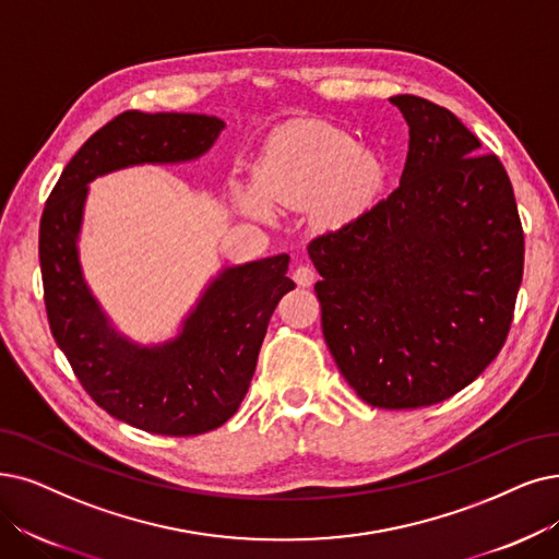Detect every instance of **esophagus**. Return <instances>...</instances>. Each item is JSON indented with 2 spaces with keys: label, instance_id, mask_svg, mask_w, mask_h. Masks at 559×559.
I'll return each instance as SVG.
<instances>
[{
  "label": "esophagus",
  "instance_id": "obj_1",
  "mask_svg": "<svg viewBox=\"0 0 559 559\" xmlns=\"http://www.w3.org/2000/svg\"><path fill=\"white\" fill-rule=\"evenodd\" d=\"M294 280H296L298 286H311L317 280V271H314V267H309V265H298L294 271Z\"/></svg>",
  "mask_w": 559,
  "mask_h": 559
}]
</instances>
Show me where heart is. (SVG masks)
<instances>
[{"label": "heart", "instance_id": "heart-1", "mask_svg": "<svg viewBox=\"0 0 559 559\" xmlns=\"http://www.w3.org/2000/svg\"><path fill=\"white\" fill-rule=\"evenodd\" d=\"M385 183V165L346 130L325 123L286 126L265 140L252 169L254 190L236 192V209L271 219V206L309 209L328 227L360 217Z\"/></svg>", "mask_w": 559, "mask_h": 559}]
</instances>
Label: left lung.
<instances>
[{"label":"left lung","mask_w":559,"mask_h":559,"mask_svg":"<svg viewBox=\"0 0 559 559\" xmlns=\"http://www.w3.org/2000/svg\"><path fill=\"white\" fill-rule=\"evenodd\" d=\"M408 123L399 188L307 245L325 344L376 408L433 406L504 346L523 280V227L498 155L450 109L390 98Z\"/></svg>","instance_id":"obj_1"}]
</instances>
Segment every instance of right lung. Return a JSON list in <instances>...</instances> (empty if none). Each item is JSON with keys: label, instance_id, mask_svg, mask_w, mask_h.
<instances>
[{"label": "right lung", "instance_id": "add662e5", "mask_svg": "<svg viewBox=\"0 0 559 559\" xmlns=\"http://www.w3.org/2000/svg\"><path fill=\"white\" fill-rule=\"evenodd\" d=\"M222 128L225 121L209 115L123 111L73 155L40 217L38 259L52 337L88 396L148 433L199 436L238 411L267 321L296 284L286 277L288 254L222 267L171 340L132 342L84 280L78 242L88 183L135 165L192 163Z\"/></svg>", "mask_w": 559, "mask_h": 559}]
</instances>
